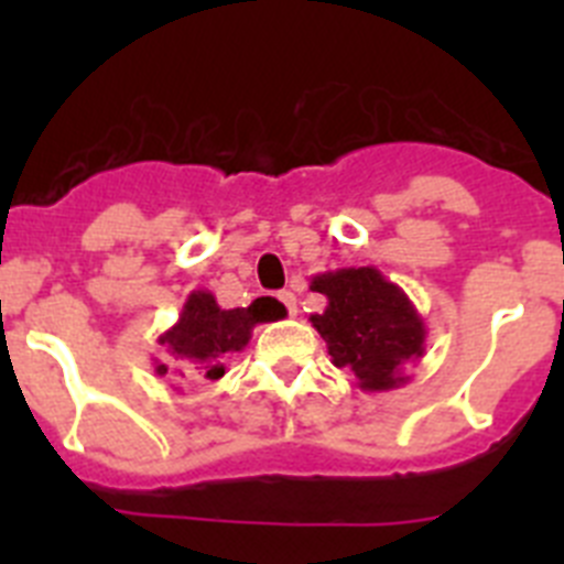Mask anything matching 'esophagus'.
I'll return each mask as SVG.
<instances>
[{
	"instance_id": "obj_1",
	"label": "esophagus",
	"mask_w": 564,
	"mask_h": 564,
	"mask_svg": "<svg viewBox=\"0 0 564 564\" xmlns=\"http://www.w3.org/2000/svg\"><path fill=\"white\" fill-rule=\"evenodd\" d=\"M279 302L285 305V311L291 313V316H296V296H293L291 291H282V293H279Z\"/></svg>"
}]
</instances>
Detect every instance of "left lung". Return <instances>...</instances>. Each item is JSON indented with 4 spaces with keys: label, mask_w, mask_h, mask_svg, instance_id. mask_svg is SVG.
Returning a JSON list of instances; mask_svg holds the SVG:
<instances>
[{
    "label": "left lung",
    "mask_w": 564,
    "mask_h": 564,
    "mask_svg": "<svg viewBox=\"0 0 564 564\" xmlns=\"http://www.w3.org/2000/svg\"><path fill=\"white\" fill-rule=\"evenodd\" d=\"M311 291L327 296L311 325L325 338L330 361L350 370L364 392H390L410 381L406 367L426 352V325L410 296L378 268L316 273Z\"/></svg>",
    "instance_id": "1"
}]
</instances>
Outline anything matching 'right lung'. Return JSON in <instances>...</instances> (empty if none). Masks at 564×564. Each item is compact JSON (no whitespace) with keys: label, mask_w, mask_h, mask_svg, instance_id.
Wrapping results in <instances>:
<instances>
[{"label":"right lung","mask_w":564,"mask_h":564,"mask_svg":"<svg viewBox=\"0 0 564 564\" xmlns=\"http://www.w3.org/2000/svg\"><path fill=\"white\" fill-rule=\"evenodd\" d=\"M282 316L285 307L276 305V299L271 296H259L248 307L226 311L217 305L212 291H192L177 322L158 336L163 358L152 361L154 372L217 381L226 372V358L246 350L253 327Z\"/></svg>","instance_id":"obj_1"}]
</instances>
